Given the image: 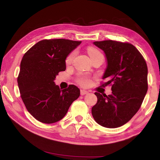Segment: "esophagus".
Instances as JSON below:
<instances>
[{
  "mask_svg": "<svg viewBox=\"0 0 160 160\" xmlns=\"http://www.w3.org/2000/svg\"><path fill=\"white\" fill-rule=\"evenodd\" d=\"M89 92H88V91H87V90H80V94L81 95H85V94H88Z\"/></svg>",
  "mask_w": 160,
  "mask_h": 160,
  "instance_id": "34e87169",
  "label": "esophagus"
}]
</instances>
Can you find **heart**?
Instances as JSON below:
<instances>
[{"label": "heart", "mask_w": 160, "mask_h": 160, "mask_svg": "<svg viewBox=\"0 0 160 160\" xmlns=\"http://www.w3.org/2000/svg\"><path fill=\"white\" fill-rule=\"evenodd\" d=\"M88 52L89 56H90V58H93L94 57H95V56L99 55V54H102L98 50L93 47H89L88 48ZM75 51H72V52L70 53L66 58V64L71 63L72 60H73V58L75 57ZM78 81V82H79L80 85L82 86H87V85H88L89 83H90V80H89L88 78L85 77V76L80 77Z\"/></svg>", "instance_id": "obj_1"}]
</instances>
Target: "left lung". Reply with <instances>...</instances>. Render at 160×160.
Segmentation results:
<instances>
[{
    "label": "left lung",
    "instance_id": "left-lung-1",
    "mask_svg": "<svg viewBox=\"0 0 160 160\" xmlns=\"http://www.w3.org/2000/svg\"><path fill=\"white\" fill-rule=\"evenodd\" d=\"M93 44L104 51L107 66L102 79L112 85L109 95L95 92L97 102L92 108L96 122L106 128L124 125L141 106L148 91V66L141 53L129 43L106 40Z\"/></svg>",
    "mask_w": 160,
    "mask_h": 160
}]
</instances>
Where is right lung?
I'll use <instances>...</instances> for the list:
<instances>
[{"label": "right lung", "mask_w": 160, "mask_h": 160, "mask_svg": "<svg viewBox=\"0 0 160 160\" xmlns=\"http://www.w3.org/2000/svg\"><path fill=\"white\" fill-rule=\"evenodd\" d=\"M81 44L69 39H44L23 56L18 78L20 96L28 112L40 122L61 120L80 94L73 85L62 90L54 80L66 68L67 56Z\"/></svg>", "instance_id": "obj_1"}]
</instances>
